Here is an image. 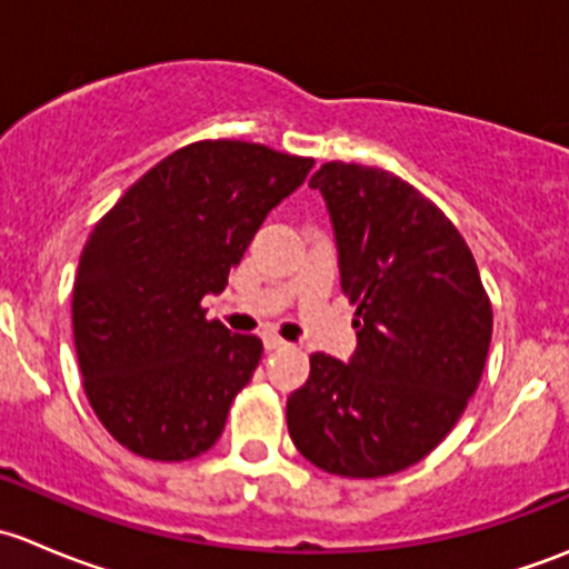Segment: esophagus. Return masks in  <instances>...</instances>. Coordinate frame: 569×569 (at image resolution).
I'll use <instances>...</instances> for the list:
<instances>
[{
    "mask_svg": "<svg viewBox=\"0 0 569 569\" xmlns=\"http://www.w3.org/2000/svg\"><path fill=\"white\" fill-rule=\"evenodd\" d=\"M263 349H267V352H278V349H289V343H286L283 338L267 332V336H263Z\"/></svg>",
    "mask_w": 569,
    "mask_h": 569,
    "instance_id": "obj_1",
    "label": "esophagus"
}]
</instances>
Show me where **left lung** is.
Segmentation results:
<instances>
[{
	"instance_id": "8db88e82",
	"label": "left lung",
	"mask_w": 569,
	"mask_h": 569,
	"mask_svg": "<svg viewBox=\"0 0 569 569\" xmlns=\"http://www.w3.org/2000/svg\"><path fill=\"white\" fill-rule=\"evenodd\" d=\"M330 214L341 289L358 306L347 363L311 355L286 401L289 435L317 468L399 473L462 416L485 371L492 308L449 217L388 170L327 162L311 176Z\"/></svg>"
}]
</instances>
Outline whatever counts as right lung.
I'll return each mask as SVG.
<instances>
[{
    "label": "right lung",
    "instance_id": "add662e5",
    "mask_svg": "<svg viewBox=\"0 0 569 569\" xmlns=\"http://www.w3.org/2000/svg\"><path fill=\"white\" fill-rule=\"evenodd\" d=\"M313 159L239 140L170 153L93 228L73 280V343L107 432L148 460L203 455L261 360L256 336L206 319L200 300Z\"/></svg>",
    "mask_w": 569,
    "mask_h": 569
}]
</instances>
